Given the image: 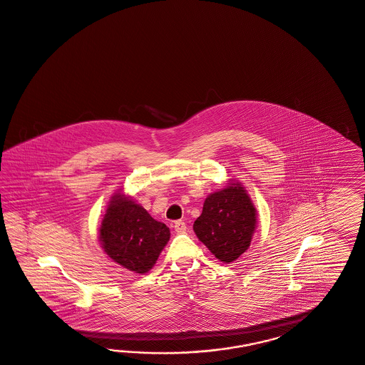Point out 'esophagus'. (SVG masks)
<instances>
[{"label":"esophagus","mask_w":365,"mask_h":365,"mask_svg":"<svg viewBox=\"0 0 365 365\" xmlns=\"http://www.w3.org/2000/svg\"><path fill=\"white\" fill-rule=\"evenodd\" d=\"M174 228H175V231H177L178 234H183V232H186V223L183 222V220H177L175 223H174Z\"/></svg>","instance_id":"34e87169"}]
</instances>
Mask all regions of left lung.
<instances>
[{
  "label": "left lung",
  "mask_w": 365,
  "mask_h": 365,
  "mask_svg": "<svg viewBox=\"0 0 365 365\" xmlns=\"http://www.w3.org/2000/svg\"><path fill=\"white\" fill-rule=\"evenodd\" d=\"M257 225V211L245 188L231 183L208 195L194 223L199 240L223 263L237 260L250 247Z\"/></svg>",
  "instance_id": "obj_1"
}]
</instances>
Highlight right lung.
I'll return each mask as SVG.
<instances>
[{"mask_svg":"<svg viewBox=\"0 0 365 365\" xmlns=\"http://www.w3.org/2000/svg\"><path fill=\"white\" fill-rule=\"evenodd\" d=\"M99 232L108 257L135 274L153 268L170 239L165 223L153 219L145 208L123 195L110 202Z\"/></svg>","mask_w":365,"mask_h":365,"instance_id":"add662e5","label":"right lung"}]
</instances>
